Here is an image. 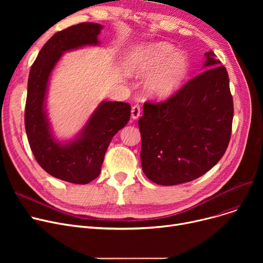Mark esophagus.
<instances>
[{
  "instance_id": "esophagus-1",
  "label": "esophagus",
  "mask_w": 263,
  "mask_h": 263,
  "mask_svg": "<svg viewBox=\"0 0 263 263\" xmlns=\"http://www.w3.org/2000/svg\"><path fill=\"white\" fill-rule=\"evenodd\" d=\"M141 112H142V109H141V106L139 104L133 105L132 108H131V117L133 119H137L141 116Z\"/></svg>"
}]
</instances>
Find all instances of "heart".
Returning <instances> with one entry per match:
<instances>
[{
  "instance_id": "obj_1",
  "label": "heart",
  "mask_w": 263,
  "mask_h": 263,
  "mask_svg": "<svg viewBox=\"0 0 263 263\" xmlns=\"http://www.w3.org/2000/svg\"><path fill=\"white\" fill-rule=\"evenodd\" d=\"M126 66L135 77L150 76L146 82L147 93L155 99H167L175 95L186 81L191 61L183 52L168 43H156L132 51Z\"/></svg>"
}]
</instances>
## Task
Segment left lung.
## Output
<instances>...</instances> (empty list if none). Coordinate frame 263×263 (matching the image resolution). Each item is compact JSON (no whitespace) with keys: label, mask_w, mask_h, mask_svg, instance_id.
Returning a JSON list of instances; mask_svg holds the SVG:
<instances>
[{"label":"left lung","mask_w":263,"mask_h":263,"mask_svg":"<svg viewBox=\"0 0 263 263\" xmlns=\"http://www.w3.org/2000/svg\"><path fill=\"white\" fill-rule=\"evenodd\" d=\"M205 70L163 102H145L139 119L141 162L161 185L190 182L209 172L228 147L233 101L226 68L204 53Z\"/></svg>","instance_id":"8db88e82"}]
</instances>
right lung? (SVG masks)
<instances>
[{
	"label": "right lung",
	"mask_w": 263,
	"mask_h": 263,
	"mask_svg": "<svg viewBox=\"0 0 263 263\" xmlns=\"http://www.w3.org/2000/svg\"><path fill=\"white\" fill-rule=\"evenodd\" d=\"M102 25L84 22L54 34L31 67L24 123L32 153L38 164L61 180L86 184L100 175L106 149L113 136L128 123L131 106L126 102L102 101L72 141L54 139L47 115L46 99L51 72L64 52L98 46Z\"/></svg>",
	"instance_id": "1"
}]
</instances>
